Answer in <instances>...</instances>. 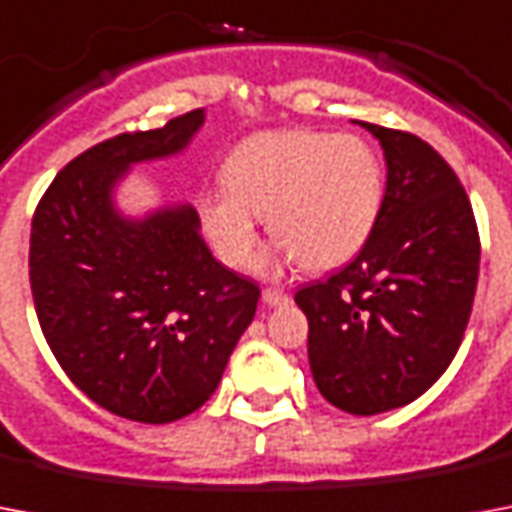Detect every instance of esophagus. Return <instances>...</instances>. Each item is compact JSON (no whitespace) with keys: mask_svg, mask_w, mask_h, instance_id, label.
I'll return each mask as SVG.
<instances>
[{"mask_svg":"<svg viewBox=\"0 0 512 512\" xmlns=\"http://www.w3.org/2000/svg\"><path fill=\"white\" fill-rule=\"evenodd\" d=\"M263 303L276 308V305H287L289 297L284 292H279V289H263Z\"/></svg>","mask_w":512,"mask_h":512,"instance_id":"obj_1","label":"esophagus"}]
</instances>
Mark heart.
I'll return each mask as SVG.
<instances>
[{
	"mask_svg": "<svg viewBox=\"0 0 512 512\" xmlns=\"http://www.w3.org/2000/svg\"><path fill=\"white\" fill-rule=\"evenodd\" d=\"M223 188L196 201L201 233L233 271L255 263L257 217L276 241L271 263L300 260L305 271H332L372 236L385 172L356 135L271 130L233 146L220 167Z\"/></svg>",
	"mask_w": 512,
	"mask_h": 512,
	"instance_id": "b5f03b06",
	"label": "heart"
}]
</instances>
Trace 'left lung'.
Listing matches in <instances>:
<instances>
[{
	"label": "left lung",
	"instance_id": "left-lung-1",
	"mask_svg": "<svg viewBox=\"0 0 512 512\" xmlns=\"http://www.w3.org/2000/svg\"><path fill=\"white\" fill-rule=\"evenodd\" d=\"M353 124L385 154L380 217L356 260L305 284L295 303L308 316L321 396L369 417L412 404L452 364L476 297L481 244L468 193L425 140Z\"/></svg>",
	"mask_w": 512,
	"mask_h": 512
}]
</instances>
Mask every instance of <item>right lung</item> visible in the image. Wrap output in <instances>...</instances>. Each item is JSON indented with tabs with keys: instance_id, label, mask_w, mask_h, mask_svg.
<instances>
[{
	"instance_id": "obj_1",
	"label": "right lung",
	"mask_w": 512,
	"mask_h": 512,
	"mask_svg": "<svg viewBox=\"0 0 512 512\" xmlns=\"http://www.w3.org/2000/svg\"><path fill=\"white\" fill-rule=\"evenodd\" d=\"M204 108L162 130L124 132L58 172L31 223V295L47 345L76 388L124 420L196 412L223 377L260 289L201 239L188 201L127 215L135 164L183 154Z\"/></svg>"
}]
</instances>
